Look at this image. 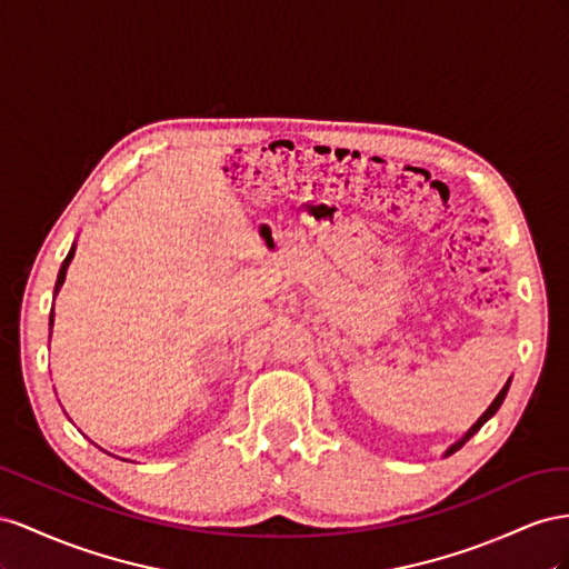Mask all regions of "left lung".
<instances>
[{
    "instance_id": "obj_1",
    "label": "left lung",
    "mask_w": 569,
    "mask_h": 569,
    "mask_svg": "<svg viewBox=\"0 0 569 569\" xmlns=\"http://www.w3.org/2000/svg\"><path fill=\"white\" fill-rule=\"evenodd\" d=\"M508 388H510V379H508V383H506V386L500 388V393H498V396H496V400L489 405V410H486V412H483V415L477 419V425H472V429H469V431H467V433L460 438L458 443H452V446L446 450V458H448V456H452V452H456V450H460V448H462V446L469 441V438H472V436H475V433H477V431H479V429L486 425V421H489V419H491V417L498 412V408H500V405H502V400H506V396H508Z\"/></svg>"
}]
</instances>
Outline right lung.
<instances>
[{
	"label": "right lung",
	"instance_id": "obj_1",
	"mask_svg": "<svg viewBox=\"0 0 569 569\" xmlns=\"http://www.w3.org/2000/svg\"><path fill=\"white\" fill-rule=\"evenodd\" d=\"M73 254H76V246L69 250L67 259H63V262H61V269H59V276H57V286H54V296L59 293V288L63 286V281H67V269H69V264H71ZM52 323H54V307H52V315H50V327H52Z\"/></svg>",
	"mask_w": 569,
	"mask_h": 569
}]
</instances>
